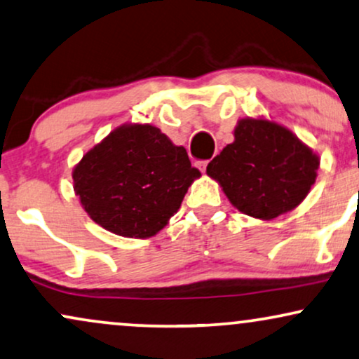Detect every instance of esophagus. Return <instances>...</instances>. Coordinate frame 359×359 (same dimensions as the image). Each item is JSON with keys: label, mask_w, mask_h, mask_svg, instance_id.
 <instances>
[{"label": "esophagus", "mask_w": 359, "mask_h": 359, "mask_svg": "<svg viewBox=\"0 0 359 359\" xmlns=\"http://www.w3.org/2000/svg\"><path fill=\"white\" fill-rule=\"evenodd\" d=\"M197 165H198V169H201L202 172H205L207 170V165H208V161H201Z\"/></svg>", "instance_id": "obj_1"}]
</instances>
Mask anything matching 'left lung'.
<instances>
[{
  "label": "left lung",
  "instance_id": "1",
  "mask_svg": "<svg viewBox=\"0 0 359 359\" xmlns=\"http://www.w3.org/2000/svg\"><path fill=\"white\" fill-rule=\"evenodd\" d=\"M320 161L275 122L242 119L235 140L207 165L240 212L270 220L292 210L315 184Z\"/></svg>",
  "mask_w": 359,
  "mask_h": 359
}]
</instances>
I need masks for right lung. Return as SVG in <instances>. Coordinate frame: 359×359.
Returning a JSON list of instances; mask_svg holds the SVG:
<instances>
[{
	"label": "right lung",
	"mask_w": 359,
	"mask_h": 359,
	"mask_svg": "<svg viewBox=\"0 0 359 359\" xmlns=\"http://www.w3.org/2000/svg\"><path fill=\"white\" fill-rule=\"evenodd\" d=\"M201 170L154 126H122L72 172L84 210L109 232L147 238L164 229Z\"/></svg>",
	"instance_id": "1"
}]
</instances>
